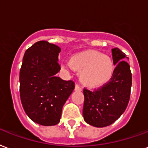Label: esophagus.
<instances>
[{"mask_svg": "<svg viewBox=\"0 0 148 148\" xmlns=\"http://www.w3.org/2000/svg\"><path fill=\"white\" fill-rule=\"evenodd\" d=\"M74 91H76V92H81L82 91V88H81V87L76 84L75 87H74Z\"/></svg>", "mask_w": 148, "mask_h": 148, "instance_id": "34e87169", "label": "esophagus"}]
</instances>
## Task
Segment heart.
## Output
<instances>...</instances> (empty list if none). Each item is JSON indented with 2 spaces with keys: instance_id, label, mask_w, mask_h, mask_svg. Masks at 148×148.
Segmentation results:
<instances>
[{
  "instance_id": "heart-1",
  "label": "heart",
  "mask_w": 148,
  "mask_h": 148,
  "mask_svg": "<svg viewBox=\"0 0 148 148\" xmlns=\"http://www.w3.org/2000/svg\"><path fill=\"white\" fill-rule=\"evenodd\" d=\"M66 66L79 72L81 84L88 88H99L106 84L115 71V63L111 56L94 49L74 54Z\"/></svg>"
}]
</instances>
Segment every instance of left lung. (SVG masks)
<instances>
[{"mask_svg": "<svg viewBox=\"0 0 148 148\" xmlns=\"http://www.w3.org/2000/svg\"><path fill=\"white\" fill-rule=\"evenodd\" d=\"M116 68L112 79L95 91L84 89V121L95 127L113 123L126 110L130 96L132 74L126 54L118 48L112 49Z\"/></svg>", "mask_w": 148, "mask_h": 148, "instance_id": "8db88e82", "label": "left lung"}]
</instances>
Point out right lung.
I'll use <instances>...</instances> for the list:
<instances>
[{
    "instance_id": "right-lung-1",
    "label": "right lung",
    "mask_w": 148,
    "mask_h": 148,
    "mask_svg": "<svg viewBox=\"0 0 148 148\" xmlns=\"http://www.w3.org/2000/svg\"><path fill=\"white\" fill-rule=\"evenodd\" d=\"M61 49L47 41H39L27 49L22 60L19 82L20 98L27 116L42 126L60 123L64 103L74 89V82L64 81L58 55Z\"/></svg>"
}]
</instances>
